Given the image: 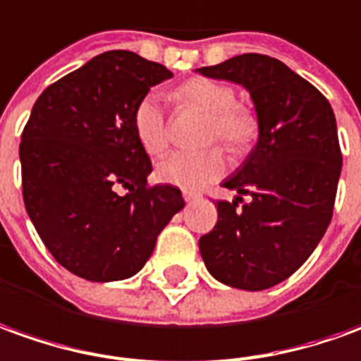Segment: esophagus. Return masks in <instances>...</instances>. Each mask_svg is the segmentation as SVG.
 <instances>
[{
	"label": "esophagus",
	"mask_w": 361,
	"mask_h": 361,
	"mask_svg": "<svg viewBox=\"0 0 361 361\" xmlns=\"http://www.w3.org/2000/svg\"><path fill=\"white\" fill-rule=\"evenodd\" d=\"M183 196H185V200L188 202V204L200 198V195H198V192H192V190H185V192H183Z\"/></svg>",
	"instance_id": "esophagus-1"
}]
</instances>
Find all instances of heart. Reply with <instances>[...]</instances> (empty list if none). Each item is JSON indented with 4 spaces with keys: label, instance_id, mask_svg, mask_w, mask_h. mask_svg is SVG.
I'll return each instance as SVG.
<instances>
[{
    "label": "heart",
    "instance_id": "heart-1",
    "mask_svg": "<svg viewBox=\"0 0 361 361\" xmlns=\"http://www.w3.org/2000/svg\"><path fill=\"white\" fill-rule=\"evenodd\" d=\"M183 108L208 116L206 143L220 141L233 155L250 153L259 141L261 126L255 109L238 102L233 86L212 78H190L175 90ZM133 131L149 155H159L169 145V121L165 104L155 92L145 94L133 109ZM228 171L222 149L212 147L202 153L176 151L157 165V178L183 190H200L218 180Z\"/></svg>",
    "mask_w": 361,
    "mask_h": 361
}]
</instances>
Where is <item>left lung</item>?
I'll list each match as a JSON object with an SVG mask.
<instances>
[{
    "instance_id": "1",
    "label": "left lung",
    "mask_w": 361,
    "mask_h": 361,
    "mask_svg": "<svg viewBox=\"0 0 361 361\" xmlns=\"http://www.w3.org/2000/svg\"><path fill=\"white\" fill-rule=\"evenodd\" d=\"M200 74L243 84L261 126L252 155L224 183L240 196L216 200L218 222L200 238V255L230 287L269 289L309 259L332 220L342 171L336 118L322 92L267 54H238ZM243 194L252 200L240 207Z\"/></svg>"
}]
</instances>
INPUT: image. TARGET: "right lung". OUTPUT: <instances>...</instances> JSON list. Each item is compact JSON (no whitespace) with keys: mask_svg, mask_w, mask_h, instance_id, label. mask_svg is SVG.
Returning <instances> with one entry per match:
<instances>
[{"mask_svg":"<svg viewBox=\"0 0 361 361\" xmlns=\"http://www.w3.org/2000/svg\"><path fill=\"white\" fill-rule=\"evenodd\" d=\"M171 76L135 52L108 51L35 102L19 145L25 208L52 257L82 279L135 275L185 206L175 186L149 185L151 159L133 131L135 104Z\"/></svg>","mask_w":361,"mask_h":361,"instance_id":"right-lung-1","label":"right lung"}]
</instances>
